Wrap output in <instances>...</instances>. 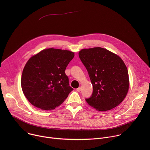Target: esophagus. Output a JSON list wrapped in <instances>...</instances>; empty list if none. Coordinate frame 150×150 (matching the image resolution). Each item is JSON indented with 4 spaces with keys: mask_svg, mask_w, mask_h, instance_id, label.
<instances>
[{
    "mask_svg": "<svg viewBox=\"0 0 150 150\" xmlns=\"http://www.w3.org/2000/svg\"><path fill=\"white\" fill-rule=\"evenodd\" d=\"M81 87H79V88H78L76 89V91H77L78 92H80V91H81Z\"/></svg>",
    "mask_w": 150,
    "mask_h": 150,
    "instance_id": "34e87169",
    "label": "esophagus"
}]
</instances>
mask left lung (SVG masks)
I'll return each instance as SVG.
<instances>
[{"label":"left lung","mask_w":150,"mask_h":150,"mask_svg":"<svg viewBox=\"0 0 150 150\" xmlns=\"http://www.w3.org/2000/svg\"><path fill=\"white\" fill-rule=\"evenodd\" d=\"M79 57L86 68L93 92L86 101L98 111L110 110L120 104L129 88L127 69L116 54L97 47L83 49Z\"/></svg>","instance_id":"left-lung-1"}]
</instances>
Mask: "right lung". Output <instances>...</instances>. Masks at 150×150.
<instances>
[{"label":"right lung","instance_id":"add662e5","mask_svg":"<svg viewBox=\"0 0 150 150\" xmlns=\"http://www.w3.org/2000/svg\"><path fill=\"white\" fill-rule=\"evenodd\" d=\"M74 53L67 50L46 49L31 57L21 77V87L29 102L41 110H53L73 90L65 74Z\"/></svg>","mask_w":150,"mask_h":150}]
</instances>
